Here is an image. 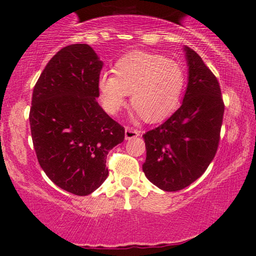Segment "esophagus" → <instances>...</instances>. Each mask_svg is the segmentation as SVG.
<instances>
[{"instance_id": "1", "label": "esophagus", "mask_w": 256, "mask_h": 256, "mask_svg": "<svg viewBox=\"0 0 256 256\" xmlns=\"http://www.w3.org/2000/svg\"><path fill=\"white\" fill-rule=\"evenodd\" d=\"M140 136V132L138 129H134V128H130V127H127L124 130V138L126 140H132V138H135Z\"/></svg>"}]
</instances>
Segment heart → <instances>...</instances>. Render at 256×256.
<instances>
[{
  "mask_svg": "<svg viewBox=\"0 0 256 256\" xmlns=\"http://www.w3.org/2000/svg\"><path fill=\"white\" fill-rule=\"evenodd\" d=\"M114 76L99 78V92L104 108L114 114L130 94V104L148 122H158L176 110L186 76L180 62L160 54L132 52L115 62Z\"/></svg>",
  "mask_w": 256,
  "mask_h": 256,
  "instance_id": "1",
  "label": "heart"
}]
</instances>
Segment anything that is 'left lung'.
<instances>
[{
    "mask_svg": "<svg viewBox=\"0 0 256 256\" xmlns=\"http://www.w3.org/2000/svg\"><path fill=\"white\" fill-rule=\"evenodd\" d=\"M188 82L183 102L168 120L143 135L146 177L163 191H180L198 180L214 158L224 104L218 80L197 52L184 46Z\"/></svg>",
    "mask_w": 256,
    "mask_h": 256,
    "instance_id": "obj_1",
    "label": "left lung"
}]
</instances>
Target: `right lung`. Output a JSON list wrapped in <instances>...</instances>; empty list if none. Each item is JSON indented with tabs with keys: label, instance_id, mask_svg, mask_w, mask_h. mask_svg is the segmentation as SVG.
Masks as SVG:
<instances>
[{
	"label": "right lung",
	"instance_id": "add662e5",
	"mask_svg": "<svg viewBox=\"0 0 256 256\" xmlns=\"http://www.w3.org/2000/svg\"><path fill=\"white\" fill-rule=\"evenodd\" d=\"M102 65L90 45H68L34 87L29 121L37 160L57 186L76 196L104 183L108 152L124 140V128L96 101Z\"/></svg>",
	"mask_w": 256,
	"mask_h": 256
}]
</instances>
